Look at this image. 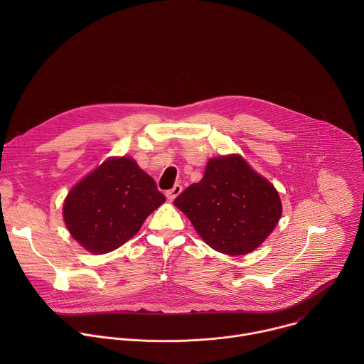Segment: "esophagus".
<instances>
[{
  "mask_svg": "<svg viewBox=\"0 0 364 364\" xmlns=\"http://www.w3.org/2000/svg\"><path fill=\"white\" fill-rule=\"evenodd\" d=\"M181 191H183V187H181L180 184H176L171 190H167L166 196H167V198H168V200H171V201H173V200H174V198H176Z\"/></svg>",
  "mask_w": 364,
  "mask_h": 364,
  "instance_id": "1",
  "label": "esophagus"
}]
</instances>
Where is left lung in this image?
I'll use <instances>...</instances> for the list:
<instances>
[{"mask_svg": "<svg viewBox=\"0 0 364 364\" xmlns=\"http://www.w3.org/2000/svg\"><path fill=\"white\" fill-rule=\"evenodd\" d=\"M174 204L207 245L232 256L255 250L282 215L275 187L239 155L212 159L201 181L188 186Z\"/></svg>", "mask_w": 364, "mask_h": 364, "instance_id": "8db88e82", "label": "left lung"}]
</instances>
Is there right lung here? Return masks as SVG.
Returning <instances> with one entry per match:
<instances>
[{
  "mask_svg": "<svg viewBox=\"0 0 364 364\" xmlns=\"http://www.w3.org/2000/svg\"><path fill=\"white\" fill-rule=\"evenodd\" d=\"M164 201L134 160L109 159L70 190L63 216L70 235L86 250L102 255L131 239Z\"/></svg>",
  "mask_w": 364,
  "mask_h": 364,
  "instance_id": "right-lung-1",
  "label": "right lung"
}]
</instances>
